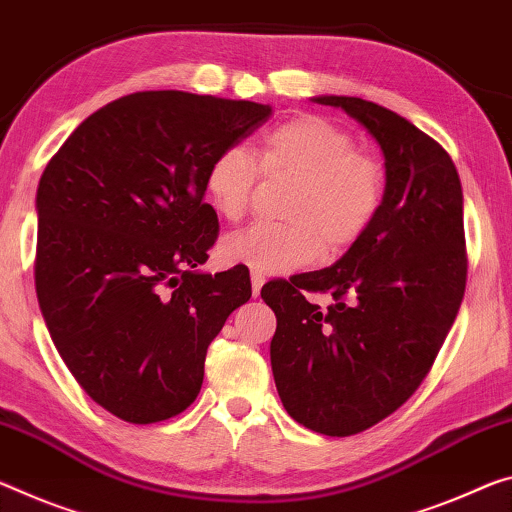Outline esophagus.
I'll use <instances>...</instances> for the list:
<instances>
[{"label": "esophagus", "instance_id": "esophagus-1", "mask_svg": "<svg viewBox=\"0 0 512 512\" xmlns=\"http://www.w3.org/2000/svg\"><path fill=\"white\" fill-rule=\"evenodd\" d=\"M250 282H253V296L257 298L259 291H262V285H264V275H259L253 271V275H250Z\"/></svg>", "mask_w": 512, "mask_h": 512}]
</instances>
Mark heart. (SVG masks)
Segmentation results:
<instances>
[{
  "label": "heart",
  "mask_w": 512,
  "mask_h": 512,
  "mask_svg": "<svg viewBox=\"0 0 512 512\" xmlns=\"http://www.w3.org/2000/svg\"><path fill=\"white\" fill-rule=\"evenodd\" d=\"M259 173L266 180H291L280 212L287 221L250 225L221 243L225 262L243 264L259 275L291 273L319 253H346L383 209V170L358 150L346 129L312 113L269 129L259 141L257 164L239 145L209 161L202 186L223 221L246 216Z\"/></svg>",
  "instance_id": "heart-1"
}]
</instances>
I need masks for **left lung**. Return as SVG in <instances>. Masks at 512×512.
I'll use <instances>...</instances> for the list:
<instances>
[{
    "instance_id": "obj_1",
    "label": "left lung",
    "mask_w": 512,
    "mask_h": 512,
    "mask_svg": "<svg viewBox=\"0 0 512 512\" xmlns=\"http://www.w3.org/2000/svg\"><path fill=\"white\" fill-rule=\"evenodd\" d=\"M367 127L385 154L383 209L328 269L273 280L271 367L285 410L310 431L348 437L417 392L456 321L467 285L462 186L440 143L360 97L321 95ZM330 293L321 311L304 291Z\"/></svg>"
}]
</instances>
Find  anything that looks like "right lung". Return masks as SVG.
<instances>
[{
	"instance_id": "1",
	"label": "right lung",
	"mask_w": 512,
	"mask_h": 512,
	"mask_svg": "<svg viewBox=\"0 0 512 512\" xmlns=\"http://www.w3.org/2000/svg\"><path fill=\"white\" fill-rule=\"evenodd\" d=\"M269 116L248 100L132 93L88 116L40 177V312L81 389L118 419L189 408L209 344L253 296L243 266L196 271L218 237L202 180Z\"/></svg>"
}]
</instances>
